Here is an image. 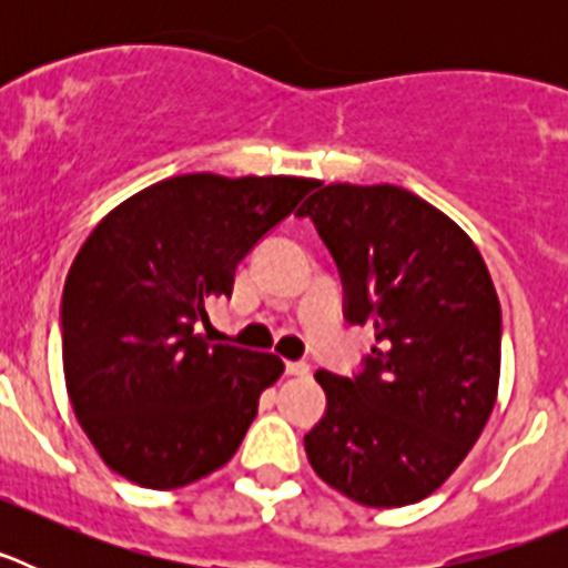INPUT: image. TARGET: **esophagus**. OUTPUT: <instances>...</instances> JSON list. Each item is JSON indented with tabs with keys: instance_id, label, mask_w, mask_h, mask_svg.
<instances>
[{
	"instance_id": "34e87169",
	"label": "esophagus",
	"mask_w": 568,
	"mask_h": 568,
	"mask_svg": "<svg viewBox=\"0 0 568 568\" xmlns=\"http://www.w3.org/2000/svg\"><path fill=\"white\" fill-rule=\"evenodd\" d=\"M284 369H287V375H295V378H304V375H310L307 361H287V364H284Z\"/></svg>"
}]
</instances>
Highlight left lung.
<instances>
[{
	"mask_svg": "<svg viewBox=\"0 0 568 568\" xmlns=\"http://www.w3.org/2000/svg\"><path fill=\"white\" fill-rule=\"evenodd\" d=\"M298 215L338 267L344 318L375 327L358 373H315L327 413L304 435L310 464L355 504H418L458 469L495 406L489 270L453 219L393 184H327Z\"/></svg>",
	"mask_w": 568,
	"mask_h": 568,
	"instance_id": "8db88e82",
	"label": "left lung"
}]
</instances>
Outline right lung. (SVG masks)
<instances>
[{"instance_id": "1", "label": "right lung", "mask_w": 568, "mask_h": 568, "mask_svg": "<svg viewBox=\"0 0 568 568\" xmlns=\"http://www.w3.org/2000/svg\"><path fill=\"white\" fill-rule=\"evenodd\" d=\"M315 179L175 175L104 215L62 293V361L79 424L104 464L144 489L222 469L281 358L207 344V304Z\"/></svg>"}]
</instances>
